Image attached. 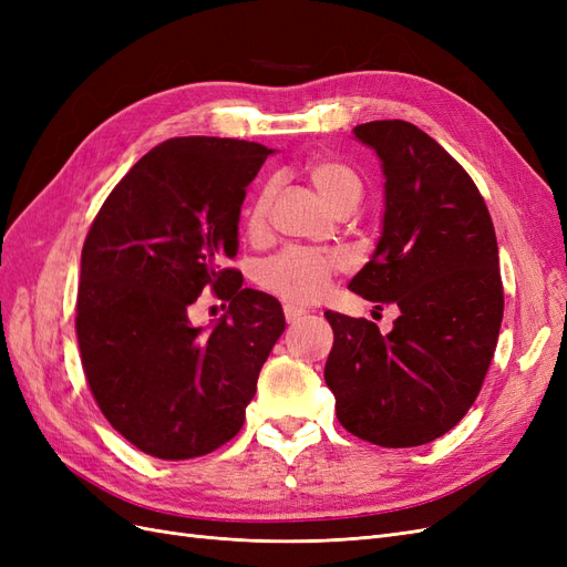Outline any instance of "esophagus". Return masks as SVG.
Instances as JSON below:
<instances>
[{
  "label": "esophagus",
  "mask_w": 567,
  "mask_h": 567,
  "mask_svg": "<svg viewBox=\"0 0 567 567\" xmlns=\"http://www.w3.org/2000/svg\"><path fill=\"white\" fill-rule=\"evenodd\" d=\"M284 317H286L288 323H296V321L305 319L307 312L300 310V307H296V305H284Z\"/></svg>",
  "instance_id": "34e87169"
}]
</instances>
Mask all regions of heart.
Segmentation results:
<instances>
[{"label":"heart","mask_w":567,"mask_h":567,"mask_svg":"<svg viewBox=\"0 0 567 567\" xmlns=\"http://www.w3.org/2000/svg\"><path fill=\"white\" fill-rule=\"evenodd\" d=\"M305 173L315 184L317 192L329 200L338 213H350L362 198V179L357 177L352 167L342 165L333 158H312L307 161ZM274 200V184L265 182L252 196L246 210V231L250 236H260L267 227L269 208ZM346 265V257L329 248H307L288 246L277 255L267 257L255 269L257 284L281 300L310 305L317 302L329 290L336 274Z\"/></svg>","instance_id":"obj_1"}]
</instances>
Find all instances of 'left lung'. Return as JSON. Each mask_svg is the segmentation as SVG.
Returning <instances> with one entry per match:
<instances>
[{"instance_id":"8db88e82","label":"left lung","mask_w":567,"mask_h":567,"mask_svg":"<svg viewBox=\"0 0 567 567\" xmlns=\"http://www.w3.org/2000/svg\"><path fill=\"white\" fill-rule=\"evenodd\" d=\"M383 163V236L350 290L400 307L390 333L323 312L333 348L323 369L336 416L381 447H419L466 416L504 319L499 248L485 198L433 136L404 120L357 125Z\"/></svg>"}]
</instances>
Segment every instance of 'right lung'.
I'll list each match as a JSON object with an SVG mask.
<instances>
[{
  "label": "right lung",
  "instance_id": "obj_1",
  "mask_svg": "<svg viewBox=\"0 0 567 567\" xmlns=\"http://www.w3.org/2000/svg\"><path fill=\"white\" fill-rule=\"evenodd\" d=\"M269 153L219 136L167 140L115 184L84 238L82 369L101 414L144 454L182 461L227 444L286 329L279 300L225 267ZM205 289L230 302L208 334L187 321Z\"/></svg>",
  "mask_w": 567,
  "mask_h": 567
}]
</instances>
